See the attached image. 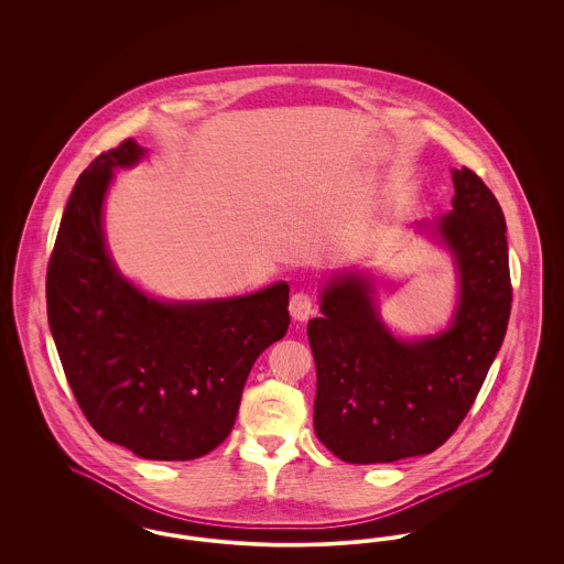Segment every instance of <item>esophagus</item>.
Masks as SVG:
<instances>
[{"mask_svg":"<svg viewBox=\"0 0 564 564\" xmlns=\"http://www.w3.org/2000/svg\"><path fill=\"white\" fill-rule=\"evenodd\" d=\"M290 315L294 322H306L313 315V297L306 292H295L290 300Z\"/></svg>","mask_w":564,"mask_h":564,"instance_id":"34e87169","label":"esophagus"}]
</instances>
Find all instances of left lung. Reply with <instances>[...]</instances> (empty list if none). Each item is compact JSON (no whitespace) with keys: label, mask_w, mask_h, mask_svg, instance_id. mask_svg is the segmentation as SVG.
<instances>
[{"label":"left lung","mask_w":564,"mask_h":564,"mask_svg":"<svg viewBox=\"0 0 564 564\" xmlns=\"http://www.w3.org/2000/svg\"><path fill=\"white\" fill-rule=\"evenodd\" d=\"M453 212L433 226L458 276L451 325L403 340L378 313L375 283L340 272L322 292V317L308 322L317 366L315 433L347 463H393L440 448L469 412L510 322L506 217L482 180L453 169Z\"/></svg>","instance_id":"left-lung-1"}]
</instances>
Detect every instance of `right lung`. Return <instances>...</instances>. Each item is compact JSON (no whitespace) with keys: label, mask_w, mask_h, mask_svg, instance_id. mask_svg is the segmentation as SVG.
Here are the masks:
<instances>
[{"label":"right lung","mask_w":564,"mask_h":564,"mask_svg":"<svg viewBox=\"0 0 564 564\" xmlns=\"http://www.w3.org/2000/svg\"><path fill=\"white\" fill-rule=\"evenodd\" d=\"M143 156L127 139L76 182L48 262V323L93 430L143 458L189 460L228 437L256 359L288 332L290 285L164 302L122 276L104 235V205L113 169Z\"/></svg>","instance_id":"right-lung-1"}]
</instances>
